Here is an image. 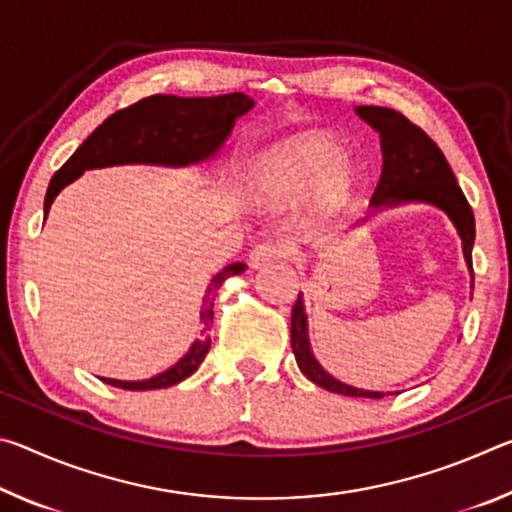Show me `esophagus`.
Returning a JSON list of instances; mask_svg holds the SVG:
<instances>
[{
	"instance_id": "1",
	"label": "esophagus",
	"mask_w": 512,
	"mask_h": 512,
	"mask_svg": "<svg viewBox=\"0 0 512 512\" xmlns=\"http://www.w3.org/2000/svg\"><path fill=\"white\" fill-rule=\"evenodd\" d=\"M282 255H284V246L277 244V241H257L253 250H250V264L259 268L268 262H273V259H280Z\"/></svg>"
}]
</instances>
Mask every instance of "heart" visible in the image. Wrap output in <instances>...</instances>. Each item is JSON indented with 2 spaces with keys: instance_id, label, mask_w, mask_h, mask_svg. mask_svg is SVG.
Instances as JSON below:
<instances>
[{
  "instance_id": "obj_1",
  "label": "heart",
  "mask_w": 512,
  "mask_h": 512,
  "mask_svg": "<svg viewBox=\"0 0 512 512\" xmlns=\"http://www.w3.org/2000/svg\"><path fill=\"white\" fill-rule=\"evenodd\" d=\"M314 185L320 212L339 210L357 185V171L343 158V146L323 133L296 135L277 144L255 169V187L264 201L289 203Z\"/></svg>"
}]
</instances>
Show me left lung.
Listing matches in <instances>:
<instances>
[{"label":"left lung","instance_id":"1","mask_svg":"<svg viewBox=\"0 0 512 512\" xmlns=\"http://www.w3.org/2000/svg\"><path fill=\"white\" fill-rule=\"evenodd\" d=\"M357 115L366 119L375 131H379L381 153H384V167H381L379 183L375 192H372L370 203L379 210V207L404 201H420L445 210L449 219L454 221L458 235H461L463 255L472 273L474 289V214L463 189L456 183L454 171L445 160L443 151L438 149L436 142L420 126L406 119L402 112L381 106H359ZM291 348L293 354H296L302 375L314 381L316 386L325 388V391L348 397H370V400L384 397V393L361 391V388L343 384V381L334 379L320 368V363L309 350L307 316L300 296L291 309Z\"/></svg>","mask_w":512,"mask_h":512}]
</instances>
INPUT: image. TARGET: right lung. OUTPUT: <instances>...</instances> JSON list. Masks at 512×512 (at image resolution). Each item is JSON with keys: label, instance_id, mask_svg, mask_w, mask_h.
<instances>
[{"label": "right lung", "instance_id": "1", "mask_svg": "<svg viewBox=\"0 0 512 512\" xmlns=\"http://www.w3.org/2000/svg\"><path fill=\"white\" fill-rule=\"evenodd\" d=\"M253 99L241 92L221 94V97H173V94H153L133 106L121 108L103 121L76 153L51 178L45 196V219L51 203L60 189L81 176L85 169L110 167V164H194L203 162L221 149L225 137L230 135L235 119L253 108ZM244 264H230L216 273L207 289L201 311V336L176 366L164 370L144 381L103 379L110 386L124 391H155L169 388L178 381L194 375L210 350L212 327V300L216 289L232 275L244 271Z\"/></svg>", "mask_w": 512, "mask_h": 512}]
</instances>
